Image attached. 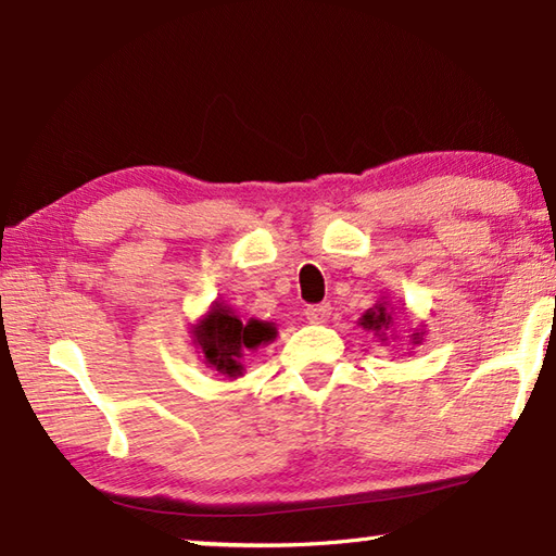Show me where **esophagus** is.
Returning a JSON list of instances; mask_svg holds the SVG:
<instances>
[{
    "instance_id": "34e87169",
    "label": "esophagus",
    "mask_w": 556,
    "mask_h": 556,
    "mask_svg": "<svg viewBox=\"0 0 556 556\" xmlns=\"http://www.w3.org/2000/svg\"><path fill=\"white\" fill-rule=\"evenodd\" d=\"M306 316H308L311 320H316V323L326 320V318L330 316V304H316V306H308V308H306Z\"/></svg>"
}]
</instances>
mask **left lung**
<instances>
[{
  "instance_id": "left-lung-1",
  "label": "left lung",
  "mask_w": 556,
  "mask_h": 556,
  "mask_svg": "<svg viewBox=\"0 0 556 556\" xmlns=\"http://www.w3.org/2000/svg\"><path fill=\"white\" fill-rule=\"evenodd\" d=\"M362 326L381 332V340L387 336V330L391 326V313L387 311V304H377L375 308H369L365 316H362Z\"/></svg>"
}]
</instances>
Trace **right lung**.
Masks as SVG:
<instances>
[{"mask_svg": "<svg viewBox=\"0 0 556 556\" xmlns=\"http://www.w3.org/2000/svg\"><path fill=\"white\" fill-rule=\"evenodd\" d=\"M275 336L277 330L271 328L269 323H243L230 313V308L218 304L194 330L197 345L204 352L208 365L228 377H238L240 371H243L240 359H243L248 352L257 350L262 342H269Z\"/></svg>", "mask_w": 556, "mask_h": 556, "instance_id": "right-lung-1", "label": "right lung"}]
</instances>
